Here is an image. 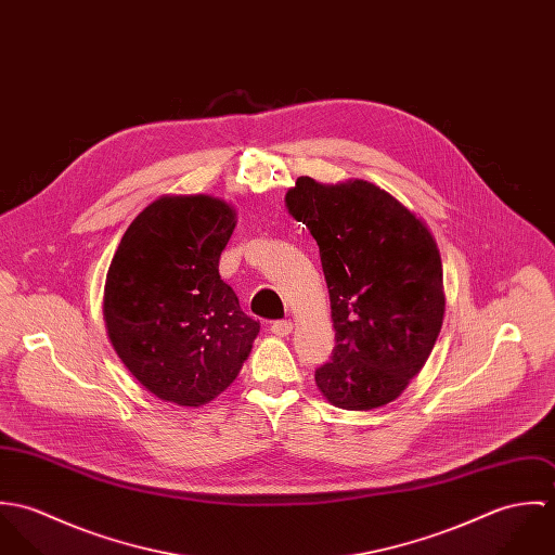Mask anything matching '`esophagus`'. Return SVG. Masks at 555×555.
Instances as JSON below:
<instances>
[{"label":"esophagus","instance_id":"esophagus-1","mask_svg":"<svg viewBox=\"0 0 555 555\" xmlns=\"http://www.w3.org/2000/svg\"><path fill=\"white\" fill-rule=\"evenodd\" d=\"M269 331H271L275 337H286V335L293 331V322H291V320H275V322H271Z\"/></svg>","mask_w":555,"mask_h":555}]
</instances>
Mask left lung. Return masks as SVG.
<instances>
[{"mask_svg":"<svg viewBox=\"0 0 555 555\" xmlns=\"http://www.w3.org/2000/svg\"><path fill=\"white\" fill-rule=\"evenodd\" d=\"M288 214L317 238L335 328L333 357L317 370L322 397L374 410L423 370L444 320L438 243L393 194L365 179L299 177Z\"/></svg>","mask_w":555,"mask_h":555,"instance_id":"1","label":"left lung"}]
</instances>
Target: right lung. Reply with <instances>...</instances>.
Wrapping results in <instances>:
<instances>
[{"label":"right lung","instance_id":"1","mask_svg":"<svg viewBox=\"0 0 555 555\" xmlns=\"http://www.w3.org/2000/svg\"><path fill=\"white\" fill-rule=\"evenodd\" d=\"M237 227L231 203L164 194L128 227L104 284L108 339L128 372L162 401L201 408L237 378L260 324L220 278Z\"/></svg>","mask_w":555,"mask_h":555}]
</instances>
